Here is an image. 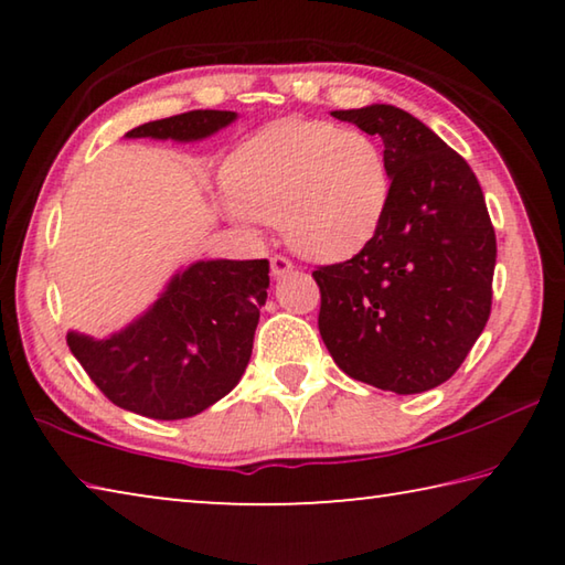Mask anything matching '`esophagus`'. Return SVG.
<instances>
[{
    "mask_svg": "<svg viewBox=\"0 0 565 565\" xmlns=\"http://www.w3.org/2000/svg\"><path fill=\"white\" fill-rule=\"evenodd\" d=\"M294 269V264L286 259V256H271V274H274V279H281V276H286Z\"/></svg>",
    "mask_w": 565,
    "mask_h": 565,
    "instance_id": "1",
    "label": "esophagus"
}]
</instances>
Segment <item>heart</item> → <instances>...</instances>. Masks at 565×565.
Returning a JSON list of instances; mask_svg holds the SVG:
<instances>
[{
  "instance_id": "1",
  "label": "heart",
  "mask_w": 565,
  "mask_h": 565,
  "mask_svg": "<svg viewBox=\"0 0 565 565\" xmlns=\"http://www.w3.org/2000/svg\"><path fill=\"white\" fill-rule=\"evenodd\" d=\"M226 186V214L236 224H279L286 244L313 262L361 254L391 202L379 141L313 119H281L256 131L228 159Z\"/></svg>"
}]
</instances>
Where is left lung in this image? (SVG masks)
I'll list each match as a JSON object with an SVG mask.
<instances>
[{
  "label": "left lung",
  "instance_id": "8db88e82",
  "mask_svg": "<svg viewBox=\"0 0 565 565\" xmlns=\"http://www.w3.org/2000/svg\"><path fill=\"white\" fill-rule=\"evenodd\" d=\"M384 139L391 202L361 254L313 271L319 331L351 379L420 394L451 379L491 313L495 234L463 157L391 104L331 111Z\"/></svg>",
  "mask_w": 565,
  "mask_h": 565
}]
</instances>
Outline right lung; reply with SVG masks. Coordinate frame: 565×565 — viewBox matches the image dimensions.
Wrapping results in <instances>:
<instances>
[{"instance_id":"right-lung-1","label":"right lung","mask_w":565,"mask_h":565,"mask_svg":"<svg viewBox=\"0 0 565 565\" xmlns=\"http://www.w3.org/2000/svg\"><path fill=\"white\" fill-rule=\"evenodd\" d=\"M232 121L236 111L196 109L141 124L127 139L202 141ZM266 289V259L194 262L124 329L107 339L70 331L66 343L111 404L147 418H189L242 381Z\"/></svg>"}]
</instances>
